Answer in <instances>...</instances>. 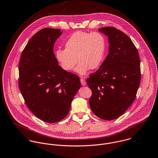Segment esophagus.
<instances>
[{
	"mask_svg": "<svg viewBox=\"0 0 158 158\" xmlns=\"http://www.w3.org/2000/svg\"><path fill=\"white\" fill-rule=\"evenodd\" d=\"M80 82L83 86H85L86 85V81L83 77H81V78L80 79Z\"/></svg>",
	"mask_w": 158,
	"mask_h": 158,
	"instance_id": "obj_1",
	"label": "esophagus"
}]
</instances>
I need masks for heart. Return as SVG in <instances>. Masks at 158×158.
<instances>
[{"mask_svg":"<svg viewBox=\"0 0 158 158\" xmlns=\"http://www.w3.org/2000/svg\"><path fill=\"white\" fill-rule=\"evenodd\" d=\"M106 46V39L100 32L77 31L66 41L65 49L57 50L56 56L61 68L66 71H72L78 60L76 71L83 75L90 69H96L100 66Z\"/></svg>","mask_w":158,"mask_h":158,"instance_id":"obj_1","label":"heart"}]
</instances>
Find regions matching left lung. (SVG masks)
I'll list each match as a JSON object with an SVG mask.
<instances>
[{
  "label": "left lung",
  "mask_w": 158,
  "mask_h": 158,
  "mask_svg": "<svg viewBox=\"0 0 158 158\" xmlns=\"http://www.w3.org/2000/svg\"><path fill=\"white\" fill-rule=\"evenodd\" d=\"M108 37L109 54L86 83L92 90L89 105L93 113L104 120L123 115L135 100L141 81L138 50L123 31L112 27L99 29Z\"/></svg>",
  "instance_id": "8db88e82"
}]
</instances>
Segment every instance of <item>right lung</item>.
<instances>
[{"label":"right lung","instance_id":"add662e5","mask_svg":"<svg viewBox=\"0 0 158 158\" xmlns=\"http://www.w3.org/2000/svg\"><path fill=\"white\" fill-rule=\"evenodd\" d=\"M62 32L46 28L35 33L23 50L19 68V87L30 111L49 123H57L69 112L81 87L76 74L63 69L54 54V44Z\"/></svg>","mask_w":158,"mask_h":158}]
</instances>
